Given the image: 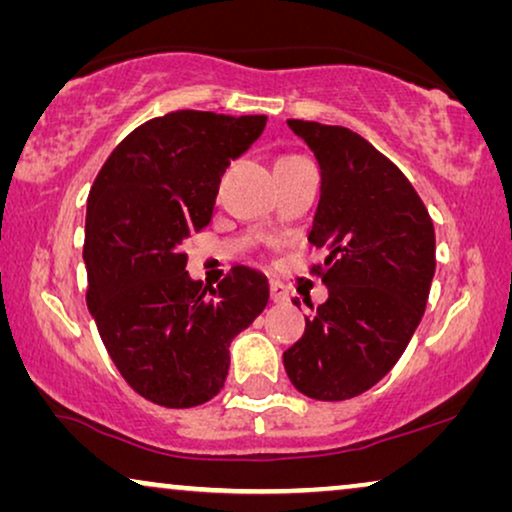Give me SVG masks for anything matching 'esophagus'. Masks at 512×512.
Wrapping results in <instances>:
<instances>
[{
  "label": "esophagus",
  "mask_w": 512,
  "mask_h": 512,
  "mask_svg": "<svg viewBox=\"0 0 512 512\" xmlns=\"http://www.w3.org/2000/svg\"><path fill=\"white\" fill-rule=\"evenodd\" d=\"M270 298L272 303H286L289 300V289L279 282H270Z\"/></svg>",
  "instance_id": "34e87169"
}]
</instances>
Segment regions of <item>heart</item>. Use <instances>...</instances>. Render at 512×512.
Here are the masks:
<instances>
[{
  "label": "heart",
  "mask_w": 512,
  "mask_h": 512,
  "mask_svg": "<svg viewBox=\"0 0 512 512\" xmlns=\"http://www.w3.org/2000/svg\"><path fill=\"white\" fill-rule=\"evenodd\" d=\"M284 158H293V156H284ZM284 158H279V160H284Z\"/></svg>",
  "instance_id": "heart-1"
}]
</instances>
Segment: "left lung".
<instances>
[{
    "label": "left lung",
    "instance_id": "left-lung-1",
    "mask_svg": "<svg viewBox=\"0 0 512 512\" xmlns=\"http://www.w3.org/2000/svg\"><path fill=\"white\" fill-rule=\"evenodd\" d=\"M286 123L321 170L310 242L328 254L314 268L328 300L305 319L284 368L300 394L345 401L380 382L408 347L436 272V233L405 174L361 135Z\"/></svg>",
    "mask_w": 512,
    "mask_h": 512
}]
</instances>
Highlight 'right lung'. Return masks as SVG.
<instances>
[{"instance_id": "right-lung-1", "label": "right lung", "mask_w": 512, "mask_h": 512, "mask_svg": "<svg viewBox=\"0 0 512 512\" xmlns=\"http://www.w3.org/2000/svg\"><path fill=\"white\" fill-rule=\"evenodd\" d=\"M265 116L172 111L111 151L88 195L86 303L111 361L146 401L195 408L223 389L230 342L270 286L237 268L202 286L181 244L209 226L221 174L261 137Z\"/></svg>"}]
</instances>
